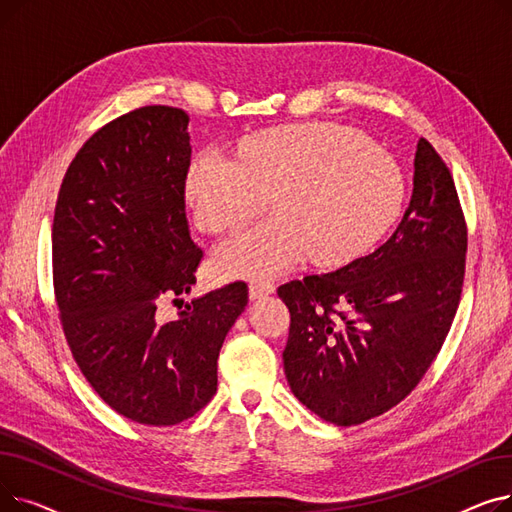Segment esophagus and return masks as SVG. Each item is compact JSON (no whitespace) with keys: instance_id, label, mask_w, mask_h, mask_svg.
<instances>
[{"instance_id":"esophagus-1","label":"esophagus","mask_w":512,"mask_h":512,"mask_svg":"<svg viewBox=\"0 0 512 512\" xmlns=\"http://www.w3.org/2000/svg\"><path fill=\"white\" fill-rule=\"evenodd\" d=\"M274 290H276V286L270 284V282H253V284L249 286V297H251L253 301H257V299L267 297V294H274Z\"/></svg>"}]
</instances>
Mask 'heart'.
I'll use <instances>...</instances> for the list:
<instances>
[{"instance_id": "b5f03b06", "label": "heart", "mask_w": 512, "mask_h": 512, "mask_svg": "<svg viewBox=\"0 0 512 512\" xmlns=\"http://www.w3.org/2000/svg\"><path fill=\"white\" fill-rule=\"evenodd\" d=\"M265 195L276 215L222 242L213 257L218 276H276L307 255L317 265L361 257L398 218L405 178L365 134L328 122L257 132L236 157L203 151L186 176L188 207L207 232L253 218Z\"/></svg>"}]
</instances>
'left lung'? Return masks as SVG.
Here are the masks:
<instances>
[{
    "mask_svg": "<svg viewBox=\"0 0 512 512\" xmlns=\"http://www.w3.org/2000/svg\"><path fill=\"white\" fill-rule=\"evenodd\" d=\"M467 226L444 159L425 139L394 234L332 274L278 288L290 311L292 394L334 425L378 417L421 382L448 336L465 278Z\"/></svg>",
    "mask_w": 512,
    "mask_h": 512,
    "instance_id": "8db88e82",
    "label": "left lung"
}]
</instances>
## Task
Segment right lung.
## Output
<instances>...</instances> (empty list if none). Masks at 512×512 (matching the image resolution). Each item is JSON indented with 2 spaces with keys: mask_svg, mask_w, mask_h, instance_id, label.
I'll list each match as a JSON object with an SVG mask.
<instances>
[{
  "mask_svg": "<svg viewBox=\"0 0 512 512\" xmlns=\"http://www.w3.org/2000/svg\"><path fill=\"white\" fill-rule=\"evenodd\" d=\"M188 166L186 112L139 107L80 147L53 215V290L72 357L103 402L143 425H176L213 398L220 348L249 301L232 282L174 322L156 313L166 298L182 308L203 257L184 211Z\"/></svg>",
  "mask_w": 512,
  "mask_h": 512,
  "instance_id": "add662e5",
  "label": "right lung"
}]
</instances>
